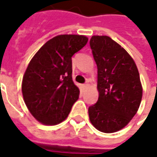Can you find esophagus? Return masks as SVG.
<instances>
[{
    "instance_id": "esophagus-1",
    "label": "esophagus",
    "mask_w": 157,
    "mask_h": 157,
    "mask_svg": "<svg viewBox=\"0 0 157 157\" xmlns=\"http://www.w3.org/2000/svg\"><path fill=\"white\" fill-rule=\"evenodd\" d=\"M82 87H83V89H84V90H86V89L88 87V84H87V83H86V84H83Z\"/></svg>"
}]
</instances>
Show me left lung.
<instances>
[{"instance_id":"obj_1","label":"left lung","mask_w":157,"mask_h":157,"mask_svg":"<svg viewBox=\"0 0 157 157\" xmlns=\"http://www.w3.org/2000/svg\"><path fill=\"white\" fill-rule=\"evenodd\" d=\"M90 47L98 66V102L90 106V121L98 130L113 133L138 111L142 86L138 69L124 48L108 36H92Z\"/></svg>"}]
</instances>
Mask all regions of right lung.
<instances>
[{"label": "right lung", "instance_id": "1", "mask_svg": "<svg viewBox=\"0 0 157 157\" xmlns=\"http://www.w3.org/2000/svg\"><path fill=\"white\" fill-rule=\"evenodd\" d=\"M87 40L82 35L56 36L31 59L22 78V96L32 115L42 124L64 121L78 99L80 90L72 81L71 57Z\"/></svg>", "mask_w": 157, "mask_h": 157}]
</instances>
